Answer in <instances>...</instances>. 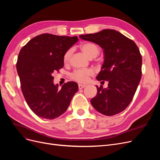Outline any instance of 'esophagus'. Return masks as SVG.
<instances>
[{"label": "esophagus", "mask_w": 160, "mask_h": 160, "mask_svg": "<svg viewBox=\"0 0 160 160\" xmlns=\"http://www.w3.org/2000/svg\"><path fill=\"white\" fill-rule=\"evenodd\" d=\"M78 87H79V89H83L84 88H85V87H86V85H83V84H79V85H78Z\"/></svg>", "instance_id": "obj_1"}]
</instances>
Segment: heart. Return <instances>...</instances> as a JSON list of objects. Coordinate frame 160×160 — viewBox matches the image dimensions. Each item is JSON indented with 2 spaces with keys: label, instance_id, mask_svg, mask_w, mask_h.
Wrapping results in <instances>:
<instances>
[{
  "label": "heart",
  "instance_id": "1",
  "mask_svg": "<svg viewBox=\"0 0 160 160\" xmlns=\"http://www.w3.org/2000/svg\"><path fill=\"white\" fill-rule=\"evenodd\" d=\"M81 51L89 57L90 59H93L98 57L100 53V49L98 45L92 42H84L80 45ZM72 55V49H68L63 55L62 61L65 64H67L69 62L70 58ZM94 75V71L88 69H76L71 74V78L79 83H86L89 80L90 77Z\"/></svg>",
  "mask_w": 160,
  "mask_h": 160
}]
</instances>
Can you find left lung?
<instances>
[{"label": "left lung", "mask_w": 160, "mask_h": 160, "mask_svg": "<svg viewBox=\"0 0 160 160\" xmlns=\"http://www.w3.org/2000/svg\"><path fill=\"white\" fill-rule=\"evenodd\" d=\"M103 49L105 60L97 77L108 81V88L97 86L98 93L91 99L93 107L105 115L122 112L132 102L142 77V57L135 42L113 29L80 35Z\"/></svg>", "instance_id": "1"}]
</instances>
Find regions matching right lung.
I'll use <instances>...</instances> for the list:
<instances>
[{
    "label": "right lung",
    "instance_id": "obj_1",
    "mask_svg": "<svg viewBox=\"0 0 160 160\" xmlns=\"http://www.w3.org/2000/svg\"><path fill=\"white\" fill-rule=\"evenodd\" d=\"M77 37L44 33L32 38L19 52L17 70L22 94L28 107L38 117L53 119L67 111L78 85L69 81L58 89L53 72L63 67L65 52Z\"/></svg>",
    "mask_w": 160,
    "mask_h": 160
}]
</instances>
